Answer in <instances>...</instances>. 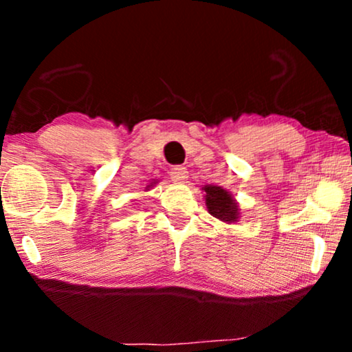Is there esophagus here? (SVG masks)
I'll return each instance as SVG.
<instances>
[{
    "label": "esophagus",
    "mask_w": 352,
    "mask_h": 352,
    "mask_svg": "<svg viewBox=\"0 0 352 352\" xmlns=\"http://www.w3.org/2000/svg\"><path fill=\"white\" fill-rule=\"evenodd\" d=\"M170 176L175 182H186L187 177H189V171H187L184 166H175L171 170Z\"/></svg>",
    "instance_id": "1"
}]
</instances>
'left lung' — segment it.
I'll list each match as a JSON object with an SVG mask.
<instances>
[{"label": "left lung", "mask_w": 352, "mask_h": 352, "mask_svg": "<svg viewBox=\"0 0 352 352\" xmlns=\"http://www.w3.org/2000/svg\"><path fill=\"white\" fill-rule=\"evenodd\" d=\"M201 190H205L206 194L205 204L211 216L228 224L237 223L240 218V208L229 190L223 189L221 186L211 184L201 187Z\"/></svg>", "instance_id": "left-lung-1"}]
</instances>
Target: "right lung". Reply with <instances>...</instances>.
Here are the masks:
<instances>
[{
    "instance_id": "obj_1",
    "label": "right lung",
    "mask_w": 352,
    "mask_h": 352,
    "mask_svg": "<svg viewBox=\"0 0 352 352\" xmlns=\"http://www.w3.org/2000/svg\"><path fill=\"white\" fill-rule=\"evenodd\" d=\"M155 184H157V179H152V181H151V184H148V186L146 187V190H148V189H151V187H153Z\"/></svg>"
}]
</instances>
